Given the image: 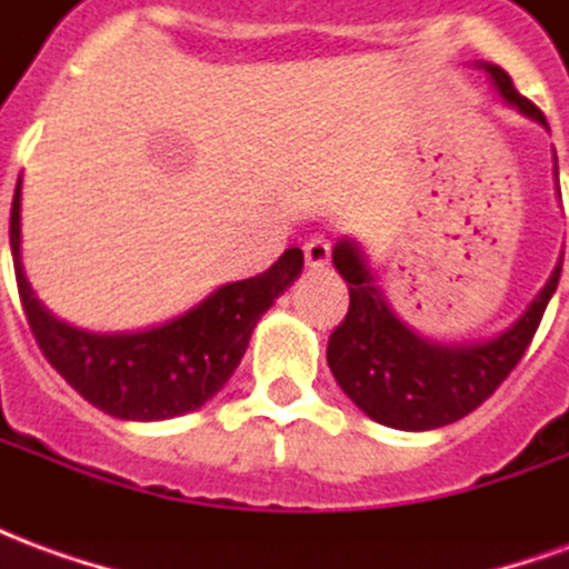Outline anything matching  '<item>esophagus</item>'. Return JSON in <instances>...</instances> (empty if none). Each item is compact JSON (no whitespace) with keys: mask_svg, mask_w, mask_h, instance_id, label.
<instances>
[{"mask_svg":"<svg viewBox=\"0 0 569 569\" xmlns=\"http://www.w3.org/2000/svg\"><path fill=\"white\" fill-rule=\"evenodd\" d=\"M305 259H308L310 268H326L329 259H332V249H329V240L322 234H313L305 243Z\"/></svg>","mask_w":569,"mask_h":569,"instance_id":"obj_1","label":"esophagus"}]
</instances>
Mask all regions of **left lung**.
Wrapping results in <instances>:
<instances>
[{
  "instance_id": "left-lung-1",
  "label": "left lung",
  "mask_w": 569,
  "mask_h": 569,
  "mask_svg": "<svg viewBox=\"0 0 569 569\" xmlns=\"http://www.w3.org/2000/svg\"><path fill=\"white\" fill-rule=\"evenodd\" d=\"M476 67L488 72L506 103L549 128L546 116L515 91L512 79L500 67ZM332 261L350 289V310L326 350L335 381L371 420L420 432L466 418L509 378L558 289L563 252L537 296L518 310L509 326L476 338L451 332L436 320L429 305L408 292V286L390 283L383 264L375 261L359 237H341L332 249Z\"/></svg>"
}]
</instances>
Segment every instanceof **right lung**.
I'll return each instance as SVG.
<instances>
[{
  "label": "right lung",
  "instance_id": "obj_1",
  "mask_svg": "<svg viewBox=\"0 0 569 569\" xmlns=\"http://www.w3.org/2000/svg\"><path fill=\"white\" fill-rule=\"evenodd\" d=\"M18 292L44 359L91 406L121 420H170L207 406L234 375L261 313L296 283L301 249H286L259 277L210 289L149 322H88L54 310L32 289L20 252V179L11 200Z\"/></svg>",
  "mask_w": 569,
  "mask_h": 569
}]
</instances>
